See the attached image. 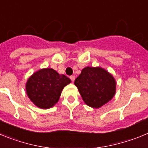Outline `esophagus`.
Masks as SVG:
<instances>
[{
  "mask_svg": "<svg viewBox=\"0 0 148 148\" xmlns=\"http://www.w3.org/2000/svg\"><path fill=\"white\" fill-rule=\"evenodd\" d=\"M70 79H71V81L72 82H74V81H75V76H74V75H71V76L70 77Z\"/></svg>",
  "mask_w": 148,
  "mask_h": 148,
  "instance_id": "esophagus-1",
  "label": "esophagus"
}]
</instances>
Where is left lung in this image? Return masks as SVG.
Wrapping results in <instances>:
<instances>
[{
	"label": "left lung",
	"mask_w": 148,
	"mask_h": 148,
	"mask_svg": "<svg viewBox=\"0 0 148 148\" xmlns=\"http://www.w3.org/2000/svg\"><path fill=\"white\" fill-rule=\"evenodd\" d=\"M74 84L84 101L93 108H101L108 103L116 92L114 78L101 67L84 68Z\"/></svg>",
	"instance_id": "1"
}]
</instances>
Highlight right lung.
<instances>
[{
  "label": "right lung",
  "instance_id": "obj_1",
  "mask_svg": "<svg viewBox=\"0 0 148 148\" xmlns=\"http://www.w3.org/2000/svg\"><path fill=\"white\" fill-rule=\"evenodd\" d=\"M71 82L64 75L46 68L38 70L27 82L26 90L29 99L41 109L52 108L58 102L64 87Z\"/></svg>",
  "mask_w": 148,
  "mask_h": 148
}]
</instances>
